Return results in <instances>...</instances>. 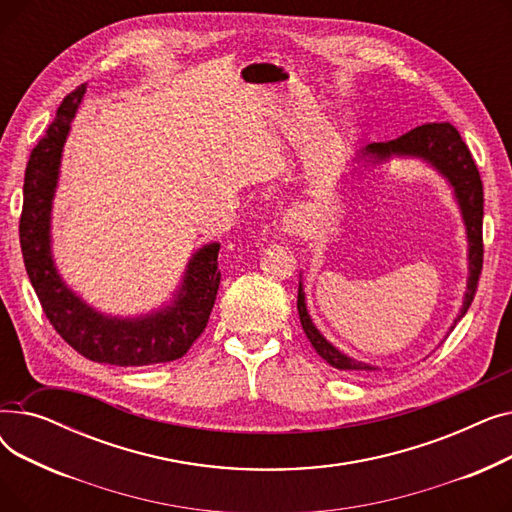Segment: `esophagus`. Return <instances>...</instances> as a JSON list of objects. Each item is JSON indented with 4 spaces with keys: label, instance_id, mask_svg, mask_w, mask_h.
Listing matches in <instances>:
<instances>
[{
    "label": "esophagus",
    "instance_id": "esophagus-1",
    "mask_svg": "<svg viewBox=\"0 0 512 512\" xmlns=\"http://www.w3.org/2000/svg\"><path fill=\"white\" fill-rule=\"evenodd\" d=\"M284 232L286 234H290V236H297V234H301V230L305 228V224H303V215L301 213H297V211H290V213H286V218H284Z\"/></svg>",
    "mask_w": 512,
    "mask_h": 512
}]
</instances>
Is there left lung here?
<instances>
[{
  "label": "left lung",
  "instance_id": "8db88e82",
  "mask_svg": "<svg viewBox=\"0 0 512 512\" xmlns=\"http://www.w3.org/2000/svg\"><path fill=\"white\" fill-rule=\"evenodd\" d=\"M365 161L369 164H382V161L390 159L392 155L400 157H419L427 161L429 166H434L452 186L456 203L461 207L463 213V222L467 228V240H469V280H467V292H465V301L461 307V313L456 315L454 324L450 330H454L456 321H461V317L467 313L481 274V265H483V236H481V222H483V184L479 178V170L473 161V155L465 141L461 139L459 130H456L448 122H432V124H423L413 128L411 132L402 134V137L388 141V143H373L365 147L361 153ZM297 309L301 317V326L317 351V355L330 363L336 369L342 371H375L378 367H373L369 363L357 361L353 357H348L340 353L332 342H328L321 332L313 326V321L309 317L307 305H305V290L303 284H299V299H297Z\"/></svg>",
  "mask_w": 512,
  "mask_h": 512
}]
</instances>
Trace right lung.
<instances>
[{"label":"right lung","instance_id":"add662e5","mask_svg":"<svg viewBox=\"0 0 512 512\" xmlns=\"http://www.w3.org/2000/svg\"><path fill=\"white\" fill-rule=\"evenodd\" d=\"M87 87L80 85L58 107L24 172L20 247L26 274L56 330L76 353L95 363L143 367L176 361L203 334L220 288L218 242L199 249L186 265L172 305L141 317H112L89 307L64 284L51 255V201L70 122Z\"/></svg>","mask_w":512,"mask_h":512}]
</instances>
